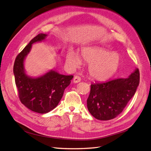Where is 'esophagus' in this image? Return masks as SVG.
I'll return each mask as SVG.
<instances>
[{"label":"esophagus","instance_id":"obj_1","mask_svg":"<svg viewBox=\"0 0 151 151\" xmlns=\"http://www.w3.org/2000/svg\"><path fill=\"white\" fill-rule=\"evenodd\" d=\"M81 81V77L79 76H75L74 77V79H73V82H74V83H78Z\"/></svg>","mask_w":151,"mask_h":151}]
</instances>
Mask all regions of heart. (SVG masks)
Wrapping results in <instances>:
<instances>
[{"mask_svg":"<svg viewBox=\"0 0 151 151\" xmlns=\"http://www.w3.org/2000/svg\"><path fill=\"white\" fill-rule=\"evenodd\" d=\"M89 63L88 72L91 77L98 81L110 78L118 71L120 65V57L116 53L99 47H84L81 50V57L74 52H68L65 62L71 68H76L82 64V59Z\"/></svg>","mask_w":151,"mask_h":151,"instance_id":"obj_1","label":"heart"}]
</instances>
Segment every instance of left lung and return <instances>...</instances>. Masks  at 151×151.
Instances as JSON below:
<instances>
[{
	"label": "left lung",
	"instance_id": "left-lung-1",
	"mask_svg": "<svg viewBox=\"0 0 151 151\" xmlns=\"http://www.w3.org/2000/svg\"><path fill=\"white\" fill-rule=\"evenodd\" d=\"M139 81V70L136 68L127 78L91 84L90 94L87 100L89 113L99 120L115 118L122 112L134 96Z\"/></svg>",
	"mask_w": 151,
	"mask_h": 151
}]
</instances>
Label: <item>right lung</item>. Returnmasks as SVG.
I'll return each mask as SVG.
<instances>
[{
	"label": "right lung",
	"mask_w": 151,
	"mask_h": 151,
	"mask_svg": "<svg viewBox=\"0 0 151 151\" xmlns=\"http://www.w3.org/2000/svg\"><path fill=\"white\" fill-rule=\"evenodd\" d=\"M47 36V34L40 33L32 39L16 58L13 68L21 102L30 110L42 114L56 108L64 90L74 77L60 74L54 70L39 77H31L26 74L24 60L31 51L32 45L45 40Z\"/></svg>",
	"instance_id": "right-lung-1"
}]
</instances>
